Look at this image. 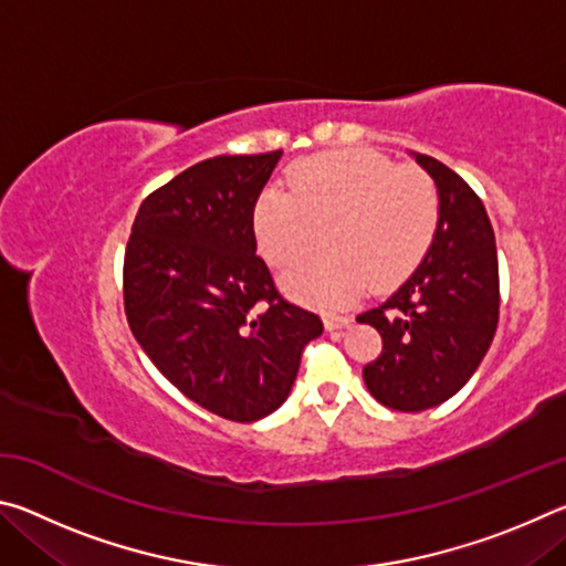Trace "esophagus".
<instances>
[{"mask_svg": "<svg viewBox=\"0 0 566 566\" xmlns=\"http://www.w3.org/2000/svg\"><path fill=\"white\" fill-rule=\"evenodd\" d=\"M352 324V317H344V314H327L324 317V327H327V332H339L344 327H349Z\"/></svg>", "mask_w": 566, "mask_h": 566, "instance_id": "1", "label": "esophagus"}]
</instances>
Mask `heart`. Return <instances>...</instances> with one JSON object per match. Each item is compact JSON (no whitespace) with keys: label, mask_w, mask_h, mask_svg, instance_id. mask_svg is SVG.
<instances>
[{"label":"heart","mask_w":566,"mask_h":566,"mask_svg":"<svg viewBox=\"0 0 566 566\" xmlns=\"http://www.w3.org/2000/svg\"><path fill=\"white\" fill-rule=\"evenodd\" d=\"M439 224L434 181L371 151H332L296 165L290 191H264L254 207L262 254L286 266L319 244L327 252L284 274L294 300L337 310L369 286L389 290L415 270Z\"/></svg>","instance_id":"obj_1"}]
</instances>
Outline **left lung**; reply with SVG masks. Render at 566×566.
I'll return each mask as SVG.
<instances>
[{
  "mask_svg": "<svg viewBox=\"0 0 566 566\" xmlns=\"http://www.w3.org/2000/svg\"><path fill=\"white\" fill-rule=\"evenodd\" d=\"M411 157L437 185L434 239L407 282L357 317L381 334V354L364 367V385L397 411L432 409L454 397L500 322V262L482 199L442 161Z\"/></svg>",
  "mask_w": 566,
  "mask_h": 566,
  "instance_id": "left-lung-1",
  "label": "left lung"
}]
</instances>
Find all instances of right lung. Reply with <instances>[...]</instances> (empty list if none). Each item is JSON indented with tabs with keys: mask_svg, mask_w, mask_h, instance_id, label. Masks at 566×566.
Returning <instances> with one entry per match:
<instances>
[{
	"mask_svg": "<svg viewBox=\"0 0 566 566\" xmlns=\"http://www.w3.org/2000/svg\"><path fill=\"white\" fill-rule=\"evenodd\" d=\"M282 151L214 157L142 202L124 254V312L155 367L224 419L256 421L284 405L314 312L276 292L256 256L254 205Z\"/></svg>",
	"mask_w": 566,
	"mask_h": 566,
	"instance_id": "1",
	"label": "right lung"
}]
</instances>
